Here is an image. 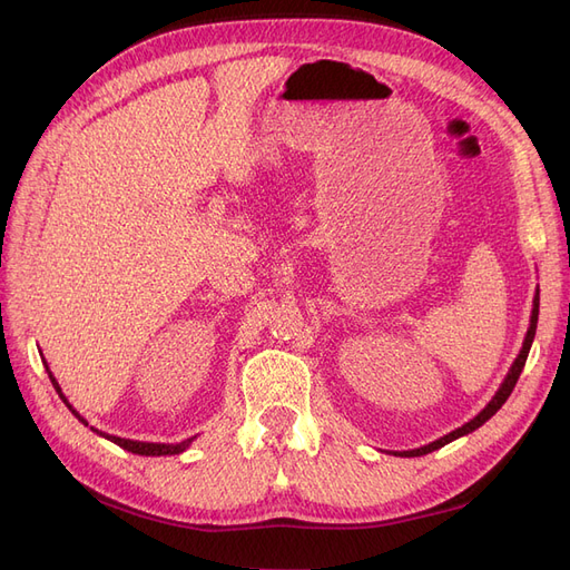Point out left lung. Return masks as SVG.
I'll use <instances>...</instances> for the list:
<instances>
[{
    "mask_svg": "<svg viewBox=\"0 0 570 570\" xmlns=\"http://www.w3.org/2000/svg\"><path fill=\"white\" fill-rule=\"evenodd\" d=\"M538 314H540V289L534 292V299H532V314H530V327H528V333H525L523 347H521L519 356H515V361L511 364V368H509V373H507V377H504V383L499 385V390L494 392V396H492V400L488 402V406L482 409V411L478 413V416H473L469 423H463L461 428L452 430L450 435H444V438H440V440H435V442H430V444H425V446H419V450L396 452V454H400V456H423V454H430V452L440 450V446H444V444H450V442H454V440H459V438H463V435L473 433V430H478L482 423L490 421V419L494 416V413H497L499 409H502V404L509 400V394L513 392L515 383H519V375H521V371H523V366H525L528 352H530V347H532L534 331H538Z\"/></svg>",
    "mask_w": 570,
    "mask_h": 570,
    "instance_id": "8db88e82",
    "label": "left lung"
}]
</instances>
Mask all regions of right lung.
I'll return each instance as SVG.
<instances>
[{
  "mask_svg": "<svg viewBox=\"0 0 570 570\" xmlns=\"http://www.w3.org/2000/svg\"><path fill=\"white\" fill-rule=\"evenodd\" d=\"M42 364H45V368H47V373H49V381H51V385H55V390L59 392V396H61V402L71 409V413L73 416L80 421V423H85L88 425V421H85L80 413L68 404V400H66V394L61 392V387H59V383H57V377L51 375V371H49V366H47V361L42 358ZM90 430L92 433H97L99 438H105V440H109V442H114V444H118V446H124L126 452H132V454H140V456H174V454H183L189 444H193L195 440H197V435L195 438H187V440H183V442H176V444H166V442H140V440H126V438H116V435H109V433H101V430H97V428H92L90 425Z\"/></svg>",
  "mask_w": 570,
  "mask_h": 570,
  "instance_id": "add662e5",
  "label": "right lung"
}]
</instances>
